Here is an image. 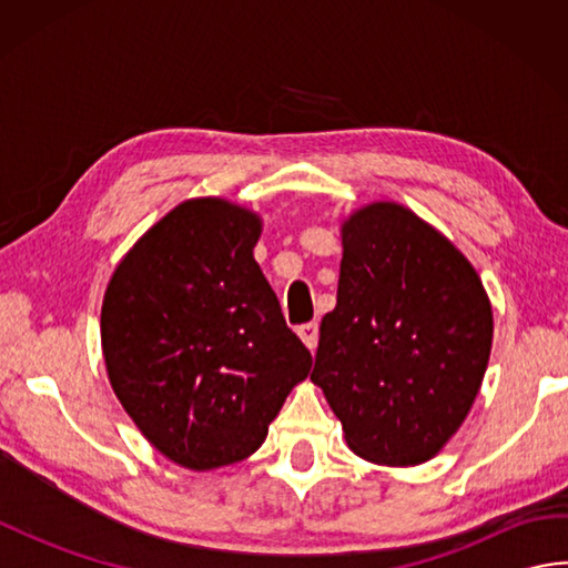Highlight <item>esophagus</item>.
<instances>
[{
    "instance_id": "esophagus-1",
    "label": "esophagus",
    "mask_w": 568,
    "mask_h": 568,
    "mask_svg": "<svg viewBox=\"0 0 568 568\" xmlns=\"http://www.w3.org/2000/svg\"><path fill=\"white\" fill-rule=\"evenodd\" d=\"M297 334H300V339H303V344L310 348V352H315L317 339H320L317 322H307V324H303V327H297Z\"/></svg>"
}]
</instances>
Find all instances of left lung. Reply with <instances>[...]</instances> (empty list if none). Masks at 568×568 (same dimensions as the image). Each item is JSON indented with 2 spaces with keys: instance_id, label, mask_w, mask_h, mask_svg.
<instances>
[{
  "instance_id": "8db88e82",
  "label": "left lung",
  "mask_w": 568,
  "mask_h": 568,
  "mask_svg": "<svg viewBox=\"0 0 568 568\" xmlns=\"http://www.w3.org/2000/svg\"><path fill=\"white\" fill-rule=\"evenodd\" d=\"M336 307L312 383L348 449L383 466L427 462L462 427L488 368L493 310L464 253L415 212L373 202L342 224Z\"/></svg>"
}]
</instances>
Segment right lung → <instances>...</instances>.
I'll return each mask as SVG.
<instances>
[{
    "mask_svg": "<svg viewBox=\"0 0 568 568\" xmlns=\"http://www.w3.org/2000/svg\"><path fill=\"white\" fill-rule=\"evenodd\" d=\"M258 236V214L187 200L136 241L104 293L102 352L119 403L192 470L256 452L312 366L253 261Z\"/></svg>",
    "mask_w": 568,
    "mask_h": 568,
    "instance_id": "1",
    "label": "right lung"
}]
</instances>
